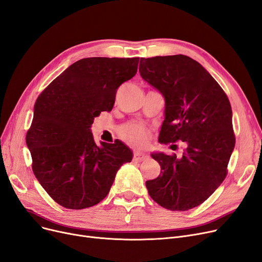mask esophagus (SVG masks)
Instances as JSON below:
<instances>
[{
  "label": "esophagus",
  "instance_id": "1",
  "mask_svg": "<svg viewBox=\"0 0 262 262\" xmlns=\"http://www.w3.org/2000/svg\"><path fill=\"white\" fill-rule=\"evenodd\" d=\"M147 158L146 155L144 154H140V153H134V156H133V161L134 162H137V163H140V162H143L145 161V159Z\"/></svg>",
  "mask_w": 262,
  "mask_h": 262
}]
</instances>
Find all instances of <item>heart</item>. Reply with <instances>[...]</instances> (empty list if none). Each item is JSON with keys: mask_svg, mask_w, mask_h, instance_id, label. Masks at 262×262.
I'll use <instances>...</instances> for the list:
<instances>
[{"mask_svg": "<svg viewBox=\"0 0 262 262\" xmlns=\"http://www.w3.org/2000/svg\"><path fill=\"white\" fill-rule=\"evenodd\" d=\"M121 139L128 145L139 149L146 144L150 139V130L141 124L130 123L124 125L119 129Z\"/></svg>", "mask_w": 262, "mask_h": 262, "instance_id": "heart-1", "label": "heart"}]
</instances>
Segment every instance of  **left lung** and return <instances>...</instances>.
Instances as JSON below:
<instances>
[{
	"mask_svg": "<svg viewBox=\"0 0 262 262\" xmlns=\"http://www.w3.org/2000/svg\"><path fill=\"white\" fill-rule=\"evenodd\" d=\"M139 72L165 97L158 141L187 145L181 158L152 154L162 171L145 182L149 195L170 211L198 207L227 176L235 144L230 101L206 68L183 54L141 58Z\"/></svg>",
	"mask_w": 262,
	"mask_h": 262,
	"instance_id": "left-lung-1",
	"label": "left lung"
}]
</instances>
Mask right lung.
<instances>
[{"label": "right lung", "mask_w": 262, "mask_h": 262, "mask_svg": "<svg viewBox=\"0 0 262 262\" xmlns=\"http://www.w3.org/2000/svg\"><path fill=\"white\" fill-rule=\"evenodd\" d=\"M139 58H86L56 77L37 97L27 133L32 169L48 195L71 210L103 200L133 153L119 140L100 142L94 118L111 111L119 86L138 70Z\"/></svg>", "instance_id": "add662e5"}]
</instances>
